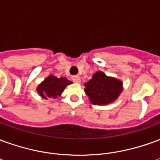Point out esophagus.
Wrapping results in <instances>:
<instances>
[{
	"label": "esophagus",
	"instance_id": "1",
	"mask_svg": "<svg viewBox=\"0 0 160 160\" xmlns=\"http://www.w3.org/2000/svg\"><path fill=\"white\" fill-rule=\"evenodd\" d=\"M72 80H73V82H75V83H80V76H73L72 77Z\"/></svg>",
	"mask_w": 160,
	"mask_h": 160
}]
</instances>
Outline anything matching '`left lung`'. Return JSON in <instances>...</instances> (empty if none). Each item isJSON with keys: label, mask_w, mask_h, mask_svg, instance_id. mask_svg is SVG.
I'll list each match as a JSON object with an SVG mask.
<instances>
[{"label": "left lung", "mask_w": 160, "mask_h": 160, "mask_svg": "<svg viewBox=\"0 0 160 160\" xmlns=\"http://www.w3.org/2000/svg\"><path fill=\"white\" fill-rule=\"evenodd\" d=\"M85 92L89 97L92 104L104 105L112 103L122 92V82L121 80L105 75V73L98 71L92 78L84 84Z\"/></svg>", "instance_id": "8db88e82"}]
</instances>
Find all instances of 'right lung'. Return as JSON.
I'll use <instances>...</instances> for the list:
<instances>
[{"label": "right lung", "mask_w": 160, "mask_h": 160, "mask_svg": "<svg viewBox=\"0 0 160 160\" xmlns=\"http://www.w3.org/2000/svg\"><path fill=\"white\" fill-rule=\"evenodd\" d=\"M72 83V81L68 80L65 77L57 78L50 74L44 79L40 85H38V87H37V91L43 99L56 98L58 96H61L67 86Z\"/></svg>", "instance_id": "right-lung-1"}]
</instances>
